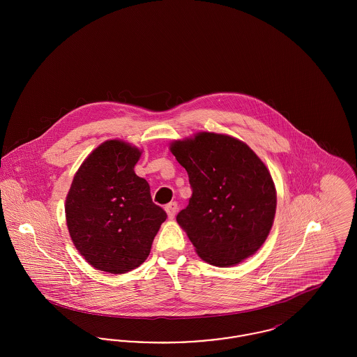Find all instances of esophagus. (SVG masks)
Returning a JSON list of instances; mask_svg holds the SVG:
<instances>
[{
	"label": "esophagus",
	"mask_w": 357,
	"mask_h": 357,
	"mask_svg": "<svg viewBox=\"0 0 357 357\" xmlns=\"http://www.w3.org/2000/svg\"><path fill=\"white\" fill-rule=\"evenodd\" d=\"M165 208H166V213H167L169 218H174L175 214H176V211H178V204H176V202H171V204H167Z\"/></svg>",
	"instance_id": "1"
}]
</instances>
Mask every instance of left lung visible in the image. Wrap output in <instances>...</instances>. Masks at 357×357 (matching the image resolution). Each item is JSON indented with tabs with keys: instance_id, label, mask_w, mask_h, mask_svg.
Wrapping results in <instances>:
<instances>
[{
	"instance_id": "left-lung-1",
	"label": "left lung",
	"mask_w": 357,
	"mask_h": 357,
	"mask_svg": "<svg viewBox=\"0 0 357 357\" xmlns=\"http://www.w3.org/2000/svg\"><path fill=\"white\" fill-rule=\"evenodd\" d=\"M186 169L192 195L176 221L198 255L215 266H231L255 255L275 214L271 172L243 142L201 132L170 147Z\"/></svg>"
}]
</instances>
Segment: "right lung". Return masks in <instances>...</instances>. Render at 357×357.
Returning <instances> with one entry per match:
<instances>
[{"instance_id": "add662e5", "label": "right lung", "mask_w": 357, "mask_h": 357, "mask_svg": "<svg viewBox=\"0 0 357 357\" xmlns=\"http://www.w3.org/2000/svg\"><path fill=\"white\" fill-rule=\"evenodd\" d=\"M140 151L108 140L76 172L66 201L69 234L86 262L121 274L144 262L166 211L134 171Z\"/></svg>"}]
</instances>
